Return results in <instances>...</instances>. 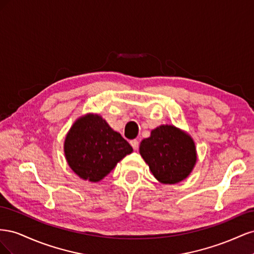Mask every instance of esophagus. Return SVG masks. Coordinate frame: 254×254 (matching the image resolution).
<instances>
[{"label":"esophagus","mask_w":254,"mask_h":254,"mask_svg":"<svg viewBox=\"0 0 254 254\" xmlns=\"http://www.w3.org/2000/svg\"><path fill=\"white\" fill-rule=\"evenodd\" d=\"M130 145L132 146V148L134 150H137V148H139V141H137V140H131V141H130Z\"/></svg>","instance_id":"1"}]
</instances>
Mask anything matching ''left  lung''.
<instances>
[{
    "mask_svg": "<svg viewBox=\"0 0 254 254\" xmlns=\"http://www.w3.org/2000/svg\"><path fill=\"white\" fill-rule=\"evenodd\" d=\"M140 153L155 178L164 184L184 180L197 161L195 143L187 132L173 125H161L140 144Z\"/></svg>",
    "mask_w": 254,
    "mask_h": 254,
    "instance_id": "8db88e82",
    "label": "left lung"
}]
</instances>
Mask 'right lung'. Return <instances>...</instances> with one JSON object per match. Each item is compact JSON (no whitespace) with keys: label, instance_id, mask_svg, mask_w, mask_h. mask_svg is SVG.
I'll return each instance as SVG.
<instances>
[{"label":"right lung","instance_id":"1","mask_svg":"<svg viewBox=\"0 0 254 254\" xmlns=\"http://www.w3.org/2000/svg\"><path fill=\"white\" fill-rule=\"evenodd\" d=\"M132 150L101 115L92 113L76 121L64 140L68 166L81 179L90 182L104 179Z\"/></svg>","mask_w":254,"mask_h":254}]
</instances>
